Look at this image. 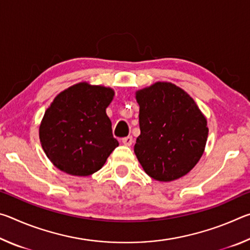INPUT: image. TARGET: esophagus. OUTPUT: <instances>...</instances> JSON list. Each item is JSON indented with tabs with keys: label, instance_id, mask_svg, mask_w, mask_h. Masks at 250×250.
<instances>
[{
	"label": "esophagus",
	"instance_id": "esophagus-1",
	"mask_svg": "<svg viewBox=\"0 0 250 250\" xmlns=\"http://www.w3.org/2000/svg\"><path fill=\"white\" fill-rule=\"evenodd\" d=\"M132 142H133V138L131 137V135H128V137L122 139V143H124V145L126 146H130L131 145H132Z\"/></svg>",
	"mask_w": 250,
	"mask_h": 250
}]
</instances>
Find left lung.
<instances>
[{"instance_id": "1", "label": "left lung", "mask_w": 250, "mask_h": 250, "mask_svg": "<svg viewBox=\"0 0 250 250\" xmlns=\"http://www.w3.org/2000/svg\"><path fill=\"white\" fill-rule=\"evenodd\" d=\"M141 133L134 153L154 180L185 175L204 152L207 121L191 97L170 83H156L137 92Z\"/></svg>"}]
</instances>
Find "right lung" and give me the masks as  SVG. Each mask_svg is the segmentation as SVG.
I'll list each match as a JSON object with an SVG mask.
<instances>
[{"label":"right lung","mask_w":250,"mask_h":250,"mask_svg":"<svg viewBox=\"0 0 250 250\" xmlns=\"http://www.w3.org/2000/svg\"><path fill=\"white\" fill-rule=\"evenodd\" d=\"M113 95L110 88L77 83L61 92L46 110L40 139L47 158L59 170L90 175L119 146L105 113Z\"/></svg>","instance_id":"1"}]
</instances>
